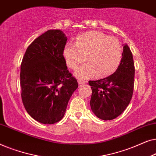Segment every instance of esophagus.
<instances>
[{
    "mask_svg": "<svg viewBox=\"0 0 156 156\" xmlns=\"http://www.w3.org/2000/svg\"><path fill=\"white\" fill-rule=\"evenodd\" d=\"M87 82V81H85V80H82V79H79L78 80V83L80 84H84V83H86Z\"/></svg>",
    "mask_w": 156,
    "mask_h": 156,
    "instance_id": "obj_1",
    "label": "esophagus"
}]
</instances>
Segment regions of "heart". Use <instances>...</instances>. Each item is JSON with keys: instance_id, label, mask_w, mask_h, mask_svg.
I'll return each instance as SVG.
<instances>
[{"instance_id": "obj_1", "label": "heart", "mask_w": 156, "mask_h": 156, "mask_svg": "<svg viewBox=\"0 0 156 156\" xmlns=\"http://www.w3.org/2000/svg\"><path fill=\"white\" fill-rule=\"evenodd\" d=\"M64 57L68 67L75 69L80 78H90L98 74L105 76L116 71L122 58V47L117 38L108 37L97 31H90L81 35L76 44L68 43L64 49Z\"/></svg>"}]
</instances>
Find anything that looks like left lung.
I'll return each instance as SVG.
<instances>
[{
	"instance_id": "8db88e82",
	"label": "left lung",
	"mask_w": 156,
	"mask_h": 156,
	"mask_svg": "<svg viewBox=\"0 0 156 156\" xmlns=\"http://www.w3.org/2000/svg\"><path fill=\"white\" fill-rule=\"evenodd\" d=\"M122 58L116 72L101 80L89 81L91 94L90 106L96 116L102 120L116 119L131 101L134 87L133 55L127 44H123Z\"/></svg>"
}]
</instances>
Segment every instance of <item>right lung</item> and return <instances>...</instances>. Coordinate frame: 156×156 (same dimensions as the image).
Returning <instances> with one entry per match:
<instances>
[{"label":"right lung","mask_w":156,"mask_h":156,"mask_svg":"<svg viewBox=\"0 0 156 156\" xmlns=\"http://www.w3.org/2000/svg\"><path fill=\"white\" fill-rule=\"evenodd\" d=\"M67 38L50 30L28 46L20 65L21 98L32 118L53 124L63 118L70 97L77 89L63 55Z\"/></svg>","instance_id":"right-lung-1"}]
</instances>
